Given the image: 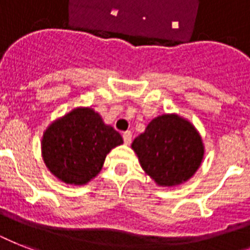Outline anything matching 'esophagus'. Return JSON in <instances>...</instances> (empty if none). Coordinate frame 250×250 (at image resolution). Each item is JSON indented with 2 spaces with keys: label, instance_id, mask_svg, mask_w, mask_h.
<instances>
[{
  "label": "esophagus",
  "instance_id": "obj_1",
  "mask_svg": "<svg viewBox=\"0 0 250 250\" xmlns=\"http://www.w3.org/2000/svg\"><path fill=\"white\" fill-rule=\"evenodd\" d=\"M123 140H125V144H131V141H132V133H131V131L123 132Z\"/></svg>",
  "mask_w": 250,
  "mask_h": 250
}]
</instances>
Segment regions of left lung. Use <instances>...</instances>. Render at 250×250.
Listing matches in <instances>:
<instances>
[{
    "label": "left lung",
    "mask_w": 250,
    "mask_h": 250,
    "mask_svg": "<svg viewBox=\"0 0 250 250\" xmlns=\"http://www.w3.org/2000/svg\"><path fill=\"white\" fill-rule=\"evenodd\" d=\"M131 146L143 170L161 187L187 182L204 158L200 133L190 122L176 114L154 118Z\"/></svg>",
    "instance_id": "obj_1"
}]
</instances>
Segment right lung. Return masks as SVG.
I'll use <instances>...</instances> for the list:
<instances>
[{
	"mask_svg": "<svg viewBox=\"0 0 250 250\" xmlns=\"http://www.w3.org/2000/svg\"><path fill=\"white\" fill-rule=\"evenodd\" d=\"M123 144L121 133L104 123L90 107H76L44 132L42 158L50 172L66 184L83 186L101 171L106 156Z\"/></svg>",
	"mask_w": 250,
	"mask_h": 250,
	"instance_id": "obj_1",
	"label": "right lung"
}]
</instances>
